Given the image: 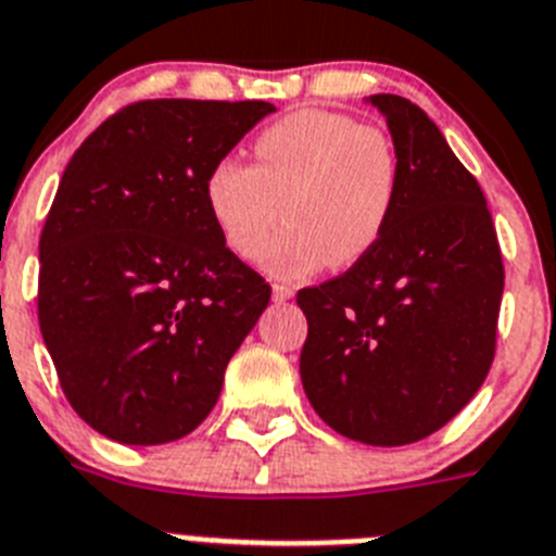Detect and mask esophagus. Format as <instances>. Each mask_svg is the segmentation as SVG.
Instances as JSON below:
<instances>
[{"mask_svg":"<svg viewBox=\"0 0 556 556\" xmlns=\"http://www.w3.org/2000/svg\"><path fill=\"white\" fill-rule=\"evenodd\" d=\"M293 296V288L274 286V302H288Z\"/></svg>","mask_w":556,"mask_h":556,"instance_id":"esophagus-1","label":"esophagus"}]
</instances>
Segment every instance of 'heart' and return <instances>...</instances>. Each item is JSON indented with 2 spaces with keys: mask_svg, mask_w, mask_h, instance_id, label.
<instances>
[{
  "mask_svg": "<svg viewBox=\"0 0 556 556\" xmlns=\"http://www.w3.org/2000/svg\"><path fill=\"white\" fill-rule=\"evenodd\" d=\"M203 198L223 240L254 260L279 220L288 226L263 254L286 279L358 263L376 249L399 198V157L376 127L342 112L300 110L254 138V166L223 157L208 169Z\"/></svg>",
  "mask_w": 556,
  "mask_h": 556,
  "instance_id": "obj_1",
  "label": "heart"
}]
</instances>
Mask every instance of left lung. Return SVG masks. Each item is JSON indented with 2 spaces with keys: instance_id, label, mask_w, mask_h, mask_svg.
Listing matches in <instances>:
<instances>
[{
  "instance_id": "left-lung-1",
  "label": "left lung",
  "mask_w": 556,
  "mask_h": 556,
  "mask_svg": "<svg viewBox=\"0 0 556 556\" xmlns=\"http://www.w3.org/2000/svg\"><path fill=\"white\" fill-rule=\"evenodd\" d=\"M367 101L393 135L399 198L370 254L296 293L300 376L339 435L404 446L452 421L486 379L503 256L478 180L427 112L390 92Z\"/></svg>"
}]
</instances>
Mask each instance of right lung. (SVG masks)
I'll use <instances>...</instances> for the list:
<instances>
[{
	"label": "right lung",
	"instance_id": "right-lung-1",
	"mask_svg": "<svg viewBox=\"0 0 556 556\" xmlns=\"http://www.w3.org/2000/svg\"><path fill=\"white\" fill-rule=\"evenodd\" d=\"M268 101H138L70 157L39 240V328L70 407L132 446L206 421L270 286L203 198Z\"/></svg>",
	"mask_w": 556,
	"mask_h": 556
}]
</instances>
